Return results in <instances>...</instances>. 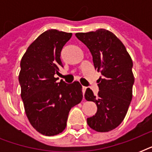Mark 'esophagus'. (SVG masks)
I'll return each instance as SVG.
<instances>
[{"instance_id": "esophagus-1", "label": "esophagus", "mask_w": 152, "mask_h": 152, "mask_svg": "<svg viewBox=\"0 0 152 152\" xmlns=\"http://www.w3.org/2000/svg\"><path fill=\"white\" fill-rule=\"evenodd\" d=\"M86 89H87V88H86V87H84V86H83V87H82V92H83V95H84V94H85Z\"/></svg>"}]
</instances>
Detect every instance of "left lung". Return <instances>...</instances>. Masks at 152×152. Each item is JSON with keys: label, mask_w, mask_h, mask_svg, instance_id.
I'll return each instance as SVG.
<instances>
[{"label": "left lung", "mask_w": 152, "mask_h": 152, "mask_svg": "<svg viewBox=\"0 0 152 152\" xmlns=\"http://www.w3.org/2000/svg\"><path fill=\"white\" fill-rule=\"evenodd\" d=\"M76 36L89 49L95 69L102 75L97 81V96L90 88L86 90V100L97 106L96 113L87 122L96 132H109L122 122L132 101V58L120 39L107 30L76 33Z\"/></svg>", "instance_id": "obj_1"}]
</instances>
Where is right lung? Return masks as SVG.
Instances as JSON below:
<instances>
[{
    "mask_svg": "<svg viewBox=\"0 0 152 152\" xmlns=\"http://www.w3.org/2000/svg\"><path fill=\"white\" fill-rule=\"evenodd\" d=\"M72 34L51 29L41 34L27 48L20 61L19 82L26 115L36 131L55 136L66 127L72 107L83 99L78 81L57 83L61 52Z\"/></svg>",
    "mask_w": 152,
    "mask_h": 152,
    "instance_id": "add662e5",
    "label": "right lung"
}]
</instances>
